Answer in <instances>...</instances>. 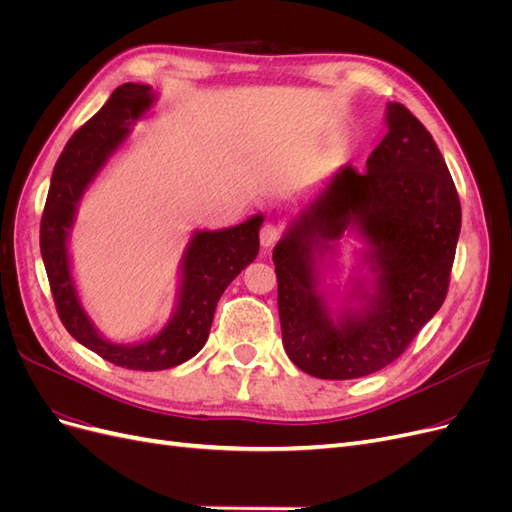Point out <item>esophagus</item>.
Returning a JSON list of instances; mask_svg holds the SVG:
<instances>
[{
	"mask_svg": "<svg viewBox=\"0 0 512 512\" xmlns=\"http://www.w3.org/2000/svg\"><path fill=\"white\" fill-rule=\"evenodd\" d=\"M277 239H280V228L275 224H265L260 228V245L262 247H271Z\"/></svg>",
	"mask_w": 512,
	"mask_h": 512,
	"instance_id": "esophagus-1",
	"label": "esophagus"
}]
</instances>
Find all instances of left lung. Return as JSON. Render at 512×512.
Returning <instances> with one entry per match:
<instances>
[{"label":"left lung","instance_id":"1","mask_svg":"<svg viewBox=\"0 0 512 512\" xmlns=\"http://www.w3.org/2000/svg\"><path fill=\"white\" fill-rule=\"evenodd\" d=\"M386 128L365 173L339 168L273 247L284 350L314 378H363L393 363L446 297L461 230L453 177L406 106L386 104ZM344 234L364 250L333 308L326 277Z\"/></svg>","mask_w":512,"mask_h":512}]
</instances>
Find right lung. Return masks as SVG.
Instances as JSON below:
<instances>
[{"label": "right lung", "mask_w": 512, "mask_h": 512, "mask_svg": "<svg viewBox=\"0 0 512 512\" xmlns=\"http://www.w3.org/2000/svg\"><path fill=\"white\" fill-rule=\"evenodd\" d=\"M158 94L149 85L126 83L76 130L55 164L40 224V252L57 314L76 342L108 363L138 371L181 365L207 344L215 305L228 284L258 256V230L265 215L222 230H194L179 262V290L173 314L164 327L134 344L104 337L81 303L72 275L70 235L79 205L102 168L126 145L132 126L145 119Z\"/></svg>", "instance_id": "1"}]
</instances>
